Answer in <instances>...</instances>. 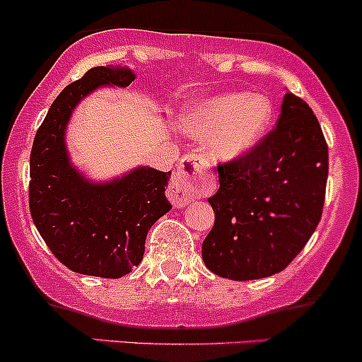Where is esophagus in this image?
<instances>
[{
	"instance_id": "esophagus-1",
	"label": "esophagus",
	"mask_w": 362,
	"mask_h": 362,
	"mask_svg": "<svg viewBox=\"0 0 362 362\" xmlns=\"http://www.w3.org/2000/svg\"><path fill=\"white\" fill-rule=\"evenodd\" d=\"M211 191H214V182L206 160L198 154L184 156L171 178L170 191H168L171 203L177 208H182L192 199L211 194Z\"/></svg>"
}]
</instances>
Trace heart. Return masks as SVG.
Returning <instances> with one entry per match:
<instances>
[{"label": "heart", "instance_id": "heart-1", "mask_svg": "<svg viewBox=\"0 0 362 362\" xmlns=\"http://www.w3.org/2000/svg\"><path fill=\"white\" fill-rule=\"evenodd\" d=\"M272 119L273 103L264 94L226 93L196 103L185 129L194 138H210L217 158L236 159L257 145Z\"/></svg>", "mask_w": 362, "mask_h": 362}]
</instances>
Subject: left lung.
Returning a JSON list of instances; mask_svg holds the SVG:
<instances>
[{
	"label": "left lung",
	"instance_id": "1",
	"mask_svg": "<svg viewBox=\"0 0 362 362\" xmlns=\"http://www.w3.org/2000/svg\"><path fill=\"white\" fill-rule=\"evenodd\" d=\"M329 156L312 108L287 93L276 126L240 158L217 166L215 211L202 247L211 273L255 280L282 272L322 217Z\"/></svg>",
	"mask_w": 362,
	"mask_h": 362
}]
</instances>
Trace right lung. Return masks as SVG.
Wrapping results in <instances>:
<instances>
[{
  "mask_svg": "<svg viewBox=\"0 0 362 362\" xmlns=\"http://www.w3.org/2000/svg\"><path fill=\"white\" fill-rule=\"evenodd\" d=\"M134 73L90 68L56 98L36 131L29 158V210L47 247L75 273L120 279L144 259L145 238L170 211L171 171L140 166L105 184L87 180L68 158L64 133L73 108L101 86L126 87Z\"/></svg>",
  "mask_w": 362,
  "mask_h": 362,
  "instance_id": "add662e5",
  "label": "right lung"
}]
</instances>
